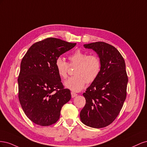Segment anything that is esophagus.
Returning a JSON list of instances; mask_svg holds the SVG:
<instances>
[{
	"label": "esophagus",
	"instance_id": "esophagus-1",
	"mask_svg": "<svg viewBox=\"0 0 147 147\" xmlns=\"http://www.w3.org/2000/svg\"><path fill=\"white\" fill-rule=\"evenodd\" d=\"M71 96H72V98H74V97H76L77 96V94H76V93H75L74 92H71Z\"/></svg>",
	"mask_w": 147,
	"mask_h": 147
}]
</instances>
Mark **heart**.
<instances>
[{
    "label": "heart",
    "mask_w": 147,
    "mask_h": 147,
    "mask_svg": "<svg viewBox=\"0 0 147 147\" xmlns=\"http://www.w3.org/2000/svg\"><path fill=\"white\" fill-rule=\"evenodd\" d=\"M69 64L61 57L55 60V67L59 76L63 79L67 77L70 67H75L74 76L65 82L67 88L74 92H78L86 83H91L99 76L101 70V61L96 55H88L81 50H75L68 56Z\"/></svg>",
    "instance_id": "obj_1"
}]
</instances>
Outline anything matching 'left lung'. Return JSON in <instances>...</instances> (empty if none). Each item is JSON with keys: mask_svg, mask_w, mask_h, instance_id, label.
Wrapping results in <instances>:
<instances>
[{"mask_svg": "<svg viewBox=\"0 0 147 147\" xmlns=\"http://www.w3.org/2000/svg\"><path fill=\"white\" fill-rule=\"evenodd\" d=\"M101 61L99 76L83 95L86 104L80 117L85 125L94 128L109 126L117 118L127 94L128 77L125 61L117 49L104 42L84 44Z\"/></svg>", "mask_w": 147, "mask_h": 147, "instance_id": "left-lung-1", "label": "left lung"}]
</instances>
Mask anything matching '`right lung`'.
<instances>
[{
    "label": "right lung",
    "instance_id": "obj_1",
    "mask_svg": "<svg viewBox=\"0 0 147 147\" xmlns=\"http://www.w3.org/2000/svg\"><path fill=\"white\" fill-rule=\"evenodd\" d=\"M76 43L47 38L31 46L22 59L18 78V98L24 113L35 124L50 126L59 119L71 99L55 67V60Z\"/></svg>",
    "mask_w": 147,
    "mask_h": 147
}]
</instances>
